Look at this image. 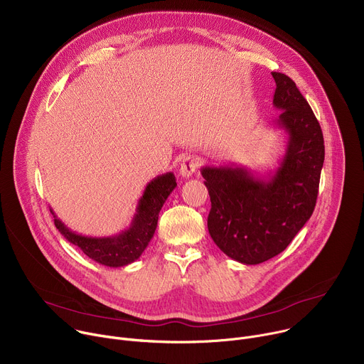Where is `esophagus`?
Returning a JSON list of instances; mask_svg holds the SVG:
<instances>
[{
    "label": "esophagus",
    "instance_id": "34e87169",
    "mask_svg": "<svg viewBox=\"0 0 364 364\" xmlns=\"http://www.w3.org/2000/svg\"><path fill=\"white\" fill-rule=\"evenodd\" d=\"M197 168H198V159L196 155H187V157H184L181 161L180 176L184 178H190L197 173Z\"/></svg>",
    "mask_w": 364,
    "mask_h": 364
}]
</instances>
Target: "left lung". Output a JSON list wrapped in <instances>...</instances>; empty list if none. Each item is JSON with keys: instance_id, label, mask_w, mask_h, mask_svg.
<instances>
[{"instance_id": "obj_1", "label": "left lung", "mask_w": 364, "mask_h": 364, "mask_svg": "<svg viewBox=\"0 0 364 364\" xmlns=\"http://www.w3.org/2000/svg\"><path fill=\"white\" fill-rule=\"evenodd\" d=\"M274 107L281 115L274 125L287 134L279 166L267 174L246 167L204 166L201 176L212 209L207 228L229 257L257 265L279 255L314 212L324 138L308 102L291 77L272 72Z\"/></svg>"}]
</instances>
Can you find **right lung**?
I'll return each instance as SVG.
<instances>
[{"label":"right lung","mask_w":364,"mask_h":364,"mask_svg":"<svg viewBox=\"0 0 364 364\" xmlns=\"http://www.w3.org/2000/svg\"><path fill=\"white\" fill-rule=\"evenodd\" d=\"M177 187L173 173H166L151 180L141 198L129 228L114 236L92 237L70 230L50 209L59 232L70 243L93 259L95 262L109 268H119L135 262L152 239L159 223V213L171 191Z\"/></svg>","instance_id":"add662e5"}]
</instances>
